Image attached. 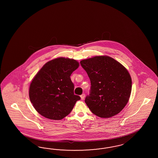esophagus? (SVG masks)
Segmentation results:
<instances>
[{
	"label": "esophagus",
	"mask_w": 158,
	"mask_h": 158,
	"mask_svg": "<svg viewBox=\"0 0 158 158\" xmlns=\"http://www.w3.org/2000/svg\"><path fill=\"white\" fill-rule=\"evenodd\" d=\"M81 100H84L85 97V94H82L81 96Z\"/></svg>",
	"instance_id": "esophagus-1"
}]
</instances>
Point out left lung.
Segmentation results:
<instances>
[{
  "label": "left lung",
  "instance_id": "8db88e82",
  "mask_svg": "<svg viewBox=\"0 0 158 158\" xmlns=\"http://www.w3.org/2000/svg\"><path fill=\"white\" fill-rule=\"evenodd\" d=\"M80 63L91 82L85 101L91 112L104 118L119 113L131 91V78L127 70L108 56H96Z\"/></svg>",
  "mask_w": 158,
  "mask_h": 158
}]
</instances>
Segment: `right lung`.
I'll use <instances>...</instances> for the list:
<instances>
[{
  "mask_svg": "<svg viewBox=\"0 0 158 158\" xmlns=\"http://www.w3.org/2000/svg\"><path fill=\"white\" fill-rule=\"evenodd\" d=\"M79 67L73 59L60 57L44 65L31 82L29 96L35 109L44 117L61 120L69 115L80 96L74 94L70 76Z\"/></svg>",
  "mask_w": 158,
  "mask_h": 158,
  "instance_id": "obj_1",
  "label": "right lung"
}]
</instances>
